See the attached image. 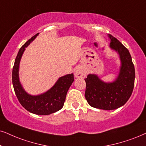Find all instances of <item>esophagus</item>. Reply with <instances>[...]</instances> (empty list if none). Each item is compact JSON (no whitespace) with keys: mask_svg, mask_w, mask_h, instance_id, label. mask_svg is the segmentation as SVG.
<instances>
[{"mask_svg":"<svg viewBox=\"0 0 146 146\" xmlns=\"http://www.w3.org/2000/svg\"><path fill=\"white\" fill-rule=\"evenodd\" d=\"M75 76L77 78H84L86 76V73L84 70L81 69H77L75 71Z\"/></svg>","mask_w":146,"mask_h":146,"instance_id":"obj_1","label":"esophagus"}]
</instances>
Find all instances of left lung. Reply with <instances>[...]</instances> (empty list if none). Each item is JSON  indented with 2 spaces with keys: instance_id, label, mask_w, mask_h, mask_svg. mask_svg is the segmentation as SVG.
Returning <instances> with one entry per match:
<instances>
[{
  "instance_id": "1",
  "label": "left lung",
  "mask_w": 146,
  "mask_h": 146,
  "mask_svg": "<svg viewBox=\"0 0 146 146\" xmlns=\"http://www.w3.org/2000/svg\"><path fill=\"white\" fill-rule=\"evenodd\" d=\"M110 46L119 53L121 61L120 73L112 83H104L96 75L90 74L85 79V97L94 108L106 110L117 109L127 102L133 90L135 68L128 49L117 38L109 34Z\"/></svg>"
}]
</instances>
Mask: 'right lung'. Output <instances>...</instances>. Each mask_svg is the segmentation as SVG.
Returning a JSON list of instances; mask_svg holds the SVG:
<instances>
[{"instance_id": "right-lung-1", "label": "right lung", "mask_w": 146, "mask_h": 146, "mask_svg": "<svg viewBox=\"0 0 146 146\" xmlns=\"http://www.w3.org/2000/svg\"><path fill=\"white\" fill-rule=\"evenodd\" d=\"M37 34L25 42L19 49L15 60L12 72V82L18 100L27 111L39 115H48L61 109L65 101L66 96L70 86L74 81L73 74L60 77L54 86L48 91L39 96H31L23 89L19 79V65L25 48L32 42Z\"/></svg>"}]
</instances>
